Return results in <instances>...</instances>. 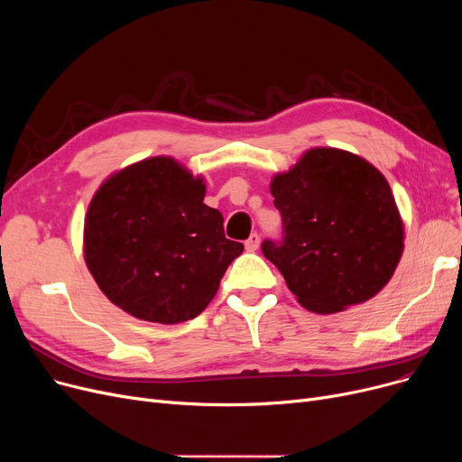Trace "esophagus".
<instances>
[{
    "label": "esophagus",
    "mask_w": 462,
    "mask_h": 462,
    "mask_svg": "<svg viewBox=\"0 0 462 462\" xmlns=\"http://www.w3.org/2000/svg\"><path fill=\"white\" fill-rule=\"evenodd\" d=\"M258 245H260V236L254 232V234H251L249 239L245 241V249H247L249 253H254V251L258 249Z\"/></svg>",
    "instance_id": "esophagus-1"
}]
</instances>
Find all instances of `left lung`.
<instances>
[{
    "instance_id": "1",
    "label": "left lung",
    "mask_w": 462,
    "mask_h": 462,
    "mask_svg": "<svg viewBox=\"0 0 462 462\" xmlns=\"http://www.w3.org/2000/svg\"><path fill=\"white\" fill-rule=\"evenodd\" d=\"M282 239H263L298 301L319 314L376 296L404 249V228L390 183L350 152L312 148L270 185Z\"/></svg>"
}]
</instances>
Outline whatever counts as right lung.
<instances>
[{
	"mask_svg": "<svg viewBox=\"0 0 462 462\" xmlns=\"http://www.w3.org/2000/svg\"><path fill=\"white\" fill-rule=\"evenodd\" d=\"M206 185L172 157L110 176L88 208L84 258L103 294L131 317L192 320L208 307L244 244L226 239Z\"/></svg>",
	"mask_w": 462,
	"mask_h": 462,
	"instance_id": "1",
	"label": "right lung"
}]
</instances>
